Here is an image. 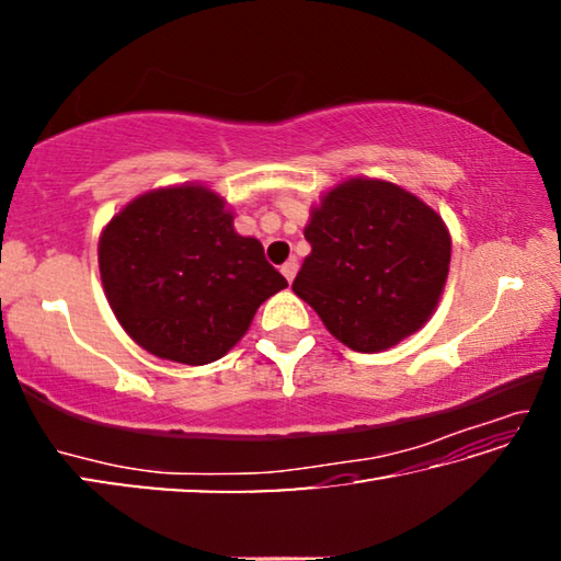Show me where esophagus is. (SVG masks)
Returning a JSON list of instances; mask_svg holds the SVG:
<instances>
[{"label": "esophagus", "mask_w": 561, "mask_h": 561, "mask_svg": "<svg viewBox=\"0 0 561 561\" xmlns=\"http://www.w3.org/2000/svg\"><path fill=\"white\" fill-rule=\"evenodd\" d=\"M297 270H299V262H297V260L284 262V264H282V274H284V279H287V282L291 284V282H294V277H297Z\"/></svg>", "instance_id": "34e87169"}]
</instances>
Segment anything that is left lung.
<instances>
[{
	"instance_id": "1",
	"label": "left lung",
	"mask_w": 561,
	"mask_h": 561,
	"mask_svg": "<svg viewBox=\"0 0 561 561\" xmlns=\"http://www.w3.org/2000/svg\"><path fill=\"white\" fill-rule=\"evenodd\" d=\"M291 289L341 344L378 354L423 329L450 272L443 217L401 185L348 178L311 207Z\"/></svg>"
}]
</instances>
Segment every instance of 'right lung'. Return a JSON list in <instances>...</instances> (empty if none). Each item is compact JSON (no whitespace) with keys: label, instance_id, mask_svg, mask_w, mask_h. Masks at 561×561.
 Wrapping results in <instances>:
<instances>
[{"label":"right lung","instance_id":"add662e5","mask_svg":"<svg viewBox=\"0 0 561 561\" xmlns=\"http://www.w3.org/2000/svg\"><path fill=\"white\" fill-rule=\"evenodd\" d=\"M99 270L123 331L158 358L203 366L222 358L260 304L287 287L262 242L234 230L207 185L148 190L99 237Z\"/></svg>","mask_w":561,"mask_h":561}]
</instances>
